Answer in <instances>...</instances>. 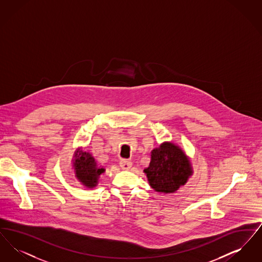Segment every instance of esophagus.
<instances>
[{"instance_id":"1","label":"esophagus","mask_w":262,"mask_h":262,"mask_svg":"<svg viewBox=\"0 0 262 262\" xmlns=\"http://www.w3.org/2000/svg\"><path fill=\"white\" fill-rule=\"evenodd\" d=\"M132 165H133V163L130 162L129 160H126V159H122L120 161V166L123 170H129Z\"/></svg>"}]
</instances>
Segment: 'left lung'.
<instances>
[{
  "instance_id": "left-lung-1",
  "label": "left lung",
  "mask_w": 262,
  "mask_h": 262,
  "mask_svg": "<svg viewBox=\"0 0 262 262\" xmlns=\"http://www.w3.org/2000/svg\"><path fill=\"white\" fill-rule=\"evenodd\" d=\"M149 166L143 170L150 187L159 193H174L193 174L185 150L172 141H164L150 154Z\"/></svg>"
}]
</instances>
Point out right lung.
<instances>
[{
  "mask_svg": "<svg viewBox=\"0 0 262 262\" xmlns=\"http://www.w3.org/2000/svg\"><path fill=\"white\" fill-rule=\"evenodd\" d=\"M72 164L75 179L88 188L97 187L100 176L106 171L103 167L98 166L92 154L84 151L82 147L75 150Z\"/></svg>",
  "mask_w": 262,
  "mask_h": 262,
  "instance_id": "right-lung-1",
  "label": "right lung"
}]
</instances>
